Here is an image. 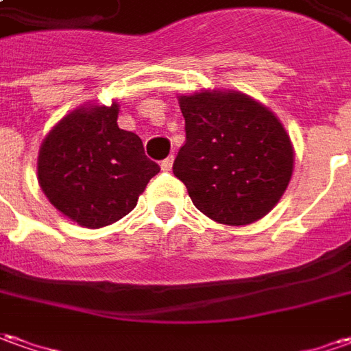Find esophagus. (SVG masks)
Listing matches in <instances>:
<instances>
[{"instance_id": "esophagus-1", "label": "esophagus", "mask_w": 351, "mask_h": 351, "mask_svg": "<svg viewBox=\"0 0 351 351\" xmlns=\"http://www.w3.org/2000/svg\"><path fill=\"white\" fill-rule=\"evenodd\" d=\"M171 166H173V156H168V158H164V160L160 162V168L164 171H170L171 170Z\"/></svg>"}]
</instances>
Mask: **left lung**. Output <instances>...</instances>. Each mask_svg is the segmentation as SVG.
Wrapping results in <instances>:
<instances>
[{
    "label": "left lung",
    "mask_w": 351,
    "mask_h": 351,
    "mask_svg": "<svg viewBox=\"0 0 351 351\" xmlns=\"http://www.w3.org/2000/svg\"><path fill=\"white\" fill-rule=\"evenodd\" d=\"M185 143L173 173L193 204L223 226H248L281 200L294 171V147L281 120L235 89L180 95Z\"/></svg>",
    "instance_id": "8db88e82"
}]
</instances>
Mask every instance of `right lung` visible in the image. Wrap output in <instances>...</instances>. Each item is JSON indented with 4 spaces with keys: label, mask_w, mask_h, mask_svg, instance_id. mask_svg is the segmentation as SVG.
Instances as JSON below:
<instances>
[{
    "label": "right lung",
    "mask_w": 351,
    "mask_h": 351,
    "mask_svg": "<svg viewBox=\"0 0 351 351\" xmlns=\"http://www.w3.org/2000/svg\"><path fill=\"white\" fill-rule=\"evenodd\" d=\"M120 106H78L60 118L38 152V183L62 216L88 229L110 226L137 206L160 168L141 139L118 128Z\"/></svg>",
    "instance_id": "right-lung-1"
}]
</instances>
